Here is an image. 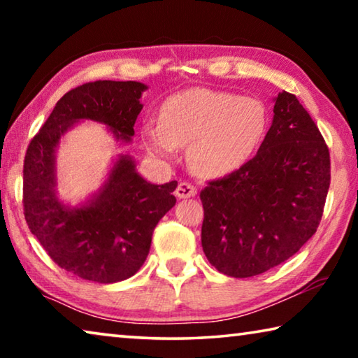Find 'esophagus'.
<instances>
[{
    "mask_svg": "<svg viewBox=\"0 0 358 358\" xmlns=\"http://www.w3.org/2000/svg\"><path fill=\"white\" fill-rule=\"evenodd\" d=\"M196 194H197L196 186L187 183V181H181L177 187V191H175V196H177L178 199H189V197L196 196Z\"/></svg>",
    "mask_w": 358,
    "mask_h": 358,
    "instance_id": "34e87169",
    "label": "esophagus"
}]
</instances>
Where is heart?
I'll return each mask as SVG.
<instances>
[{
    "mask_svg": "<svg viewBox=\"0 0 358 358\" xmlns=\"http://www.w3.org/2000/svg\"><path fill=\"white\" fill-rule=\"evenodd\" d=\"M262 101L210 88H194L162 102L159 123L143 126L150 153L171 157L187 145V159L205 177L237 171L250 159L266 131Z\"/></svg>",
    "mask_w": 358,
    "mask_h": 358,
    "instance_id": "obj_1",
    "label": "heart"
}]
</instances>
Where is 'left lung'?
<instances>
[{"mask_svg":"<svg viewBox=\"0 0 358 358\" xmlns=\"http://www.w3.org/2000/svg\"><path fill=\"white\" fill-rule=\"evenodd\" d=\"M257 155L201 191L202 248L232 278L264 273L292 257L319 227L330 186L329 147L295 94L275 99Z\"/></svg>","mask_w":358,"mask_h":358,"instance_id":"8db88e82","label":"left lung"}]
</instances>
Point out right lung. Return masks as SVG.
<instances>
[{
  "label": "right lung",
  "instance_id": "right-lung-1",
  "mask_svg": "<svg viewBox=\"0 0 358 358\" xmlns=\"http://www.w3.org/2000/svg\"><path fill=\"white\" fill-rule=\"evenodd\" d=\"M138 82L83 83L57 102L29 142L23 164V213L29 230L58 266L83 280L110 284L134 276L147 259L156 224L171 210L177 181L151 185L120 156L93 201L69 208L58 201L55 150L78 120L107 124L121 142H131L141 96Z\"/></svg>",
  "mask_w": 358,
  "mask_h": 358
}]
</instances>
